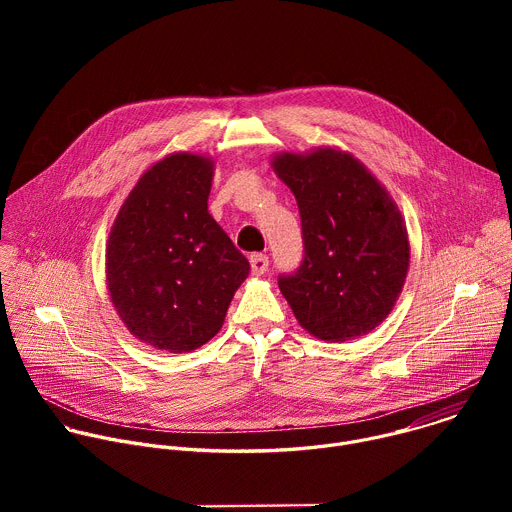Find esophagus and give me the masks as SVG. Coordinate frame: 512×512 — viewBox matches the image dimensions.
Masks as SVG:
<instances>
[{"label": "esophagus", "instance_id": "obj_1", "mask_svg": "<svg viewBox=\"0 0 512 512\" xmlns=\"http://www.w3.org/2000/svg\"><path fill=\"white\" fill-rule=\"evenodd\" d=\"M249 261H251V271H253L255 275L265 273L267 267H269V257L263 255V253H253Z\"/></svg>", "mask_w": 512, "mask_h": 512}]
</instances>
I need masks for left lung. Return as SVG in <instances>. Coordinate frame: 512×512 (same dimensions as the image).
Returning <instances> with one entry per match:
<instances>
[{
  "label": "left lung",
  "instance_id": "left-lung-1",
  "mask_svg": "<svg viewBox=\"0 0 512 512\" xmlns=\"http://www.w3.org/2000/svg\"><path fill=\"white\" fill-rule=\"evenodd\" d=\"M300 216L304 257L277 283L298 322L322 340H350L379 326L409 269L401 212L356 158L332 148L273 160Z\"/></svg>",
  "mask_w": 512,
  "mask_h": 512
}]
</instances>
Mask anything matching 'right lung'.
I'll list each match as a JSON object with an SVG mask.
<instances>
[{
    "mask_svg": "<svg viewBox=\"0 0 512 512\" xmlns=\"http://www.w3.org/2000/svg\"><path fill=\"white\" fill-rule=\"evenodd\" d=\"M212 162L174 154L145 172L107 243L111 302L133 336L190 352L221 330L247 257L208 214Z\"/></svg>",
    "mask_w": 512,
    "mask_h": 512,
    "instance_id": "right-lung-1",
    "label": "right lung"
}]
</instances>
